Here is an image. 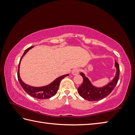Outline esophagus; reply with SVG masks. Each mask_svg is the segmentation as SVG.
<instances>
[{
    "mask_svg": "<svg viewBox=\"0 0 135 135\" xmlns=\"http://www.w3.org/2000/svg\"><path fill=\"white\" fill-rule=\"evenodd\" d=\"M79 72H80V70L79 69H74L72 71V74L74 75V76H76V75L79 74Z\"/></svg>",
    "mask_w": 135,
    "mask_h": 135,
    "instance_id": "34e87169",
    "label": "esophagus"
}]
</instances>
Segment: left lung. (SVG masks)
Segmentation results:
<instances>
[{"label": "left lung", "instance_id": "1", "mask_svg": "<svg viewBox=\"0 0 135 135\" xmlns=\"http://www.w3.org/2000/svg\"><path fill=\"white\" fill-rule=\"evenodd\" d=\"M115 66L117 68L116 74L113 80L102 88H97L93 86L89 80L85 76L83 73H80L81 76L83 77V81L80 86L77 89L80 96L84 99L90 101H97L105 98L111 93L112 91L116 86L119 79L120 68L117 62H115Z\"/></svg>", "mask_w": 135, "mask_h": 135}]
</instances>
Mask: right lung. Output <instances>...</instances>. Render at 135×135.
I'll return each mask as SVG.
<instances>
[{
	"label": "right lung",
	"mask_w": 135,
	"mask_h": 135,
	"mask_svg": "<svg viewBox=\"0 0 135 135\" xmlns=\"http://www.w3.org/2000/svg\"><path fill=\"white\" fill-rule=\"evenodd\" d=\"M33 46L30 47L28 48H27L26 51H25L24 53L22 55V57L20 59L19 65H18V70L17 73V76H18V79L19 81L20 84L22 86V88H23V89L26 91V92L28 93V95L31 96L32 97L37 98V99H49V98L54 97V95H55L56 93H57V91L58 90L59 83H60L61 81L62 80V79L64 78L65 77L69 76V74H65L59 77L56 79L54 81H52L51 83L43 87H33L28 85L24 83L23 81H22L20 77V62H21V59L22 58L25 54H26L27 52H28L30 49H31Z\"/></svg>",
	"instance_id": "1"
}]
</instances>
